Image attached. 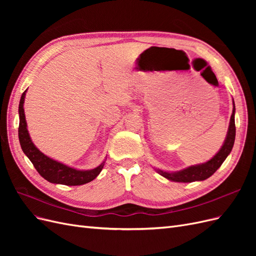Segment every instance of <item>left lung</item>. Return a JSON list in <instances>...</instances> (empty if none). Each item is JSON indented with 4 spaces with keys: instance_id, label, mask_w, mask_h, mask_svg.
Here are the masks:
<instances>
[{
    "instance_id": "obj_1",
    "label": "left lung",
    "mask_w": 256,
    "mask_h": 256,
    "mask_svg": "<svg viewBox=\"0 0 256 256\" xmlns=\"http://www.w3.org/2000/svg\"><path fill=\"white\" fill-rule=\"evenodd\" d=\"M235 136H236V127H235V106H234L233 113H232V116H230V122L226 138V141H224V144L221 147V150L214 158L207 161L206 164L192 166L180 172L168 173V172H164L158 170V173L164 177L168 178V180H173L177 182H192L196 180H205L208 177H210L216 170L221 166L223 161L226 159V157L228 156L232 148H233L234 146Z\"/></svg>"
}]
</instances>
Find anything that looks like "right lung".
Segmentation results:
<instances>
[{
    "mask_svg": "<svg viewBox=\"0 0 256 256\" xmlns=\"http://www.w3.org/2000/svg\"><path fill=\"white\" fill-rule=\"evenodd\" d=\"M26 92L20 99L19 104V129L18 136L21 148L28 158L32 162L36 171L42 176L46 180L53 184H60L66 186H80L88 184L99 175L104 166V162L97 166L96 168L90 170V171H80L72 168H69L60 162H58L44 154L37 147L33 144L32 140L28 136V131L26 129V122L23 104H24Z\"/></svg>",
    "mask_w": 256,
    "mask_h": 256,
    "instance_id": "1",
    "label": "right lung"
}]
</instances>
